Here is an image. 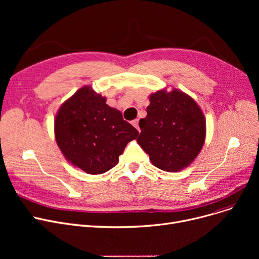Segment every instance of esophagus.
Returning <instances> with one entry per match:
<instances>
[{
    "label": "esophagus",
    "mask_w": 259,
    "mask_h": 259,
    "mask_svg": "<svg viewBox=\"0 0 259 259\" xmlns=\"http://www.w3.org/2000/svg\"><path fill=\"white\" fill-rule=\"evenodd\" d=\"M132 125L140 131V127H139V119H134V120H132Z\"/></svg>",
    "instance_id": "1"
}]
</instances>
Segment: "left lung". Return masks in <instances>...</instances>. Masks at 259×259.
Here are the masks:
<instances>
[{"instance_id": "obj_1", "label": "left lung", "mask_w": 259, "mask_h": 259, "mask_svg": "<svg viewBox=\"0 0 259 259\" xmlns=\"http://www.w3.org/2000/svg\"><path fill=\"white\" fill-rule=\"evenodd\" d=\"M149 101L137 142L156 168L182 171L192 164L205 144V115L193 98L176 88L157 90L149 95Z\"/></svg>"}]
</instances>
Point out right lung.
I'll return each instance as SVG.
<instances>
[{"label": "right lung", "mask_w": 259, "mask_h": 259, "mask_svg": "<svg viewBox=\"0 0 259 259\" xmlns=\"http://www.w3.org/2000/svg\"><path fill=\"white\" fill-rule=\"evenodd\" d=\"M91 86L66 100L54 118V137L66 160L88 174H102L118 162L139 131Z\"/></svg>", "instance_id": "add662e5"}]
</instances>
